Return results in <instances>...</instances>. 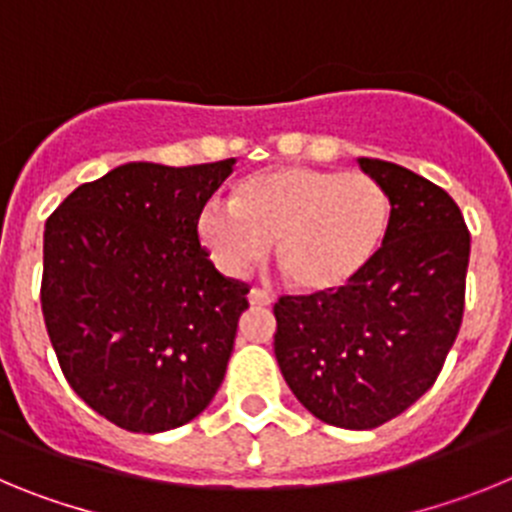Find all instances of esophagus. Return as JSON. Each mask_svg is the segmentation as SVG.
Masks as SVG:
<instances>
[{
	"label": "esophagus",
	"mask_w": 512,
	"mask_h": 512,
	"mask_svg": "<svg viewBox=\"0 0 512 512\" xmlns=\"http://www.w3.org/2000/svg\"><path fill=\"white\" fill-rule=\"evenodd\" d=\"M248 302L256 307H269L271 302H274V295H271V292H266V289L253 287L251 292H248Z\"/></svg>",
	"instance_id": "34e87169"
}]
</instances>
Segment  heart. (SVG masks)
<instances>
[{
    "label": "heart",
    "mask_w": 512,
    "mask_h": 512,
    "mask_svg": "<svg viewBox=\"0 0 512 512\" xmlns=\"http://www.w3.org/2000/svg\"><path fill=\"white\" fill-rule=\"evenodd\" d=\"M390 197L366 174L277 166L233 187L230 210L210 205L197 233L225 274L241 277L277 243V264L302 292L348 287L377 259Z\"/></svg>",
    "instance_id": "obj_1"
}]
</instances>
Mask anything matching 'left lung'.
<instances>
[{
	"label": "left lung",
	"mask_w": 512,
	"mask_h": 512,
	"mask_svg": "<svg viewBox=\"0 0 512 512\" xmlns=\"http://www.w3.org/2000/svg\"><path fill=\"white\" fill-rule=\"evenodd\" d=\"M390 197L377 259L336 292L279 297L274 354L315 418L369 431L431 390L464 318L469 230L449 194L405 166L359 158Z\"/></svg>",
	"instance_id": "1"
}]
</instances>
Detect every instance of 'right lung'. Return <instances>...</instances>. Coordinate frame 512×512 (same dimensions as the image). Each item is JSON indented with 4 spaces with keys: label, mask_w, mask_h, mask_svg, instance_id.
<instances>
[{
    "label": "right lung",
    "mask_w": 512,
    "mask_h": 512,
    "mask_svg": "<svg viewBox=\"0 0 512 512\" xmlns=\"http://www.w3.org/2000/svg\"><path fill=\"white\" fill-rule=\"evenodd\" d=\"M233 164L117 166L45 223L51 346L71 390L125 431L179 428L223 384L248 284L207 259L197 220Z\"/></svg>",
    "instance_id": "right-lung-1"
}]
</instances>
